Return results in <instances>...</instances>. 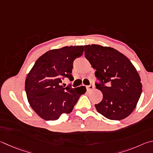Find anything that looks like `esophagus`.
Here are the masks:
<instances>
[{
	"instance_id": "1",
	"label": "esophagus",
	"mask_w": 153,
	"mask_h": 153,
	"mask_svg": "<svg viewBox=\"0 0 153 153\" xmlns=\"http://www.w3.org/2000/svg\"><path fill=\"white\" fill-rule=\"evenodd\" d=\"M86 88H87V90H92V89L94 88V85L93 84H90L89 85H87L86 86Z\"/></svg>"
}]
</instances>
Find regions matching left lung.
I'll return each instance as SVG.
<instances>
[{
	"label": "left lung",
	"mask_w": 153,
	"mask_h": 153,
	"mask_svg": "<svg viewBox=\"0 0 153 153\" xmlns=\"http://www.w3.org/2000/svg\"><path fill=\"white\" fill-rule=\"evenodd\" d=\"M85 57L96 69V88L103 94L95 104L97 111L110 120L126 118L137 105L142 84L131 62L117 50L98 45L84 46Z\"/></svg>",
	"instance_id": "left-lung-1"
}]
</instances>
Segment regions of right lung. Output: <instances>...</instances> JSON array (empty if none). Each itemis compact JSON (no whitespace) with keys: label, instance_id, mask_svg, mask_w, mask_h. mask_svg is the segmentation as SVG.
<instances>
[{"label":"right lung","instance_id":"add662e5","mask_svg":"<svg viewBox=\"0 0 153 153\" xmlns=\"http://www.w3.org/2000/svg\"><path fill=\"white\" fill-rule=\"evenodd\" d=\"M83 52L84 46L50 50L36 61L27 75L25 91L29 103L44 120H55L62 114H69L85 94V86L73 88L61 85L65 77L74 79L71 74L74 62Z\"/></svg>","mask_w":153,"mask_h":153}]
</instances>
